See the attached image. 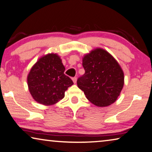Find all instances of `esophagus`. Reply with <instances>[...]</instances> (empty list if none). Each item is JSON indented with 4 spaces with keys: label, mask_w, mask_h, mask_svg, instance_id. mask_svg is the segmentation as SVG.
I'll return each mask as SVG.
<instances>
[{
    "label": "esophagus",
    "mask_w": 152,
    "mask_h": 152,
    "mask_svg": "<svg viewBox=\"0 0 152 152\" xmlns=\"http://www.w3.org/2000/svg\"><path fill=\"white\" fill-rule=\"evenodd\" d=\"M72 80H73L74 84L76 83V81H77V78H76V77H74V78H72Z\"/></svg>",
    "instance_id": "1"
}]
</instances>
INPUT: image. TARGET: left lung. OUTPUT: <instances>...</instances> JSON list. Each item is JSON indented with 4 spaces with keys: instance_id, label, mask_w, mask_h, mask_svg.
Instances as JSON below:
<instances>
[{
    "instance_id": "8db88e82",
    "label": "left lung",
    "mask_w": 152,
    "mask_h": 152,
    "mask_svg": "<svg viewBox=\"0 0 152 152\" xmlns=\"http://www.w3.org/2000/svg\"><path fill=\"white\" fill-rule=\"evenodd\" d=\"M85 73L77 80L89 102L98 107L114 103L124 86L123 71L112 55L97 48L83 58Z\"/></svg>"
}]
</instances>
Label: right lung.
Masks as SVG:
<instances>
[{"label":"right lung","mask_w":152,"mask_h":152,"mask_svg":"<svg viewBox=\"0 0 152 152\" xmlns=\"http://www.w3.org/2000/svg\"><path fill=\"white\" fill-rule=\"evenodd\" d=\"M65 67L59 55L49 53L38 60L29 72L28 88L34 99L40 104H55L65 96L74 83L64 74Z\"/></svg>","instance_id":"add662e5"}]
</instances>
